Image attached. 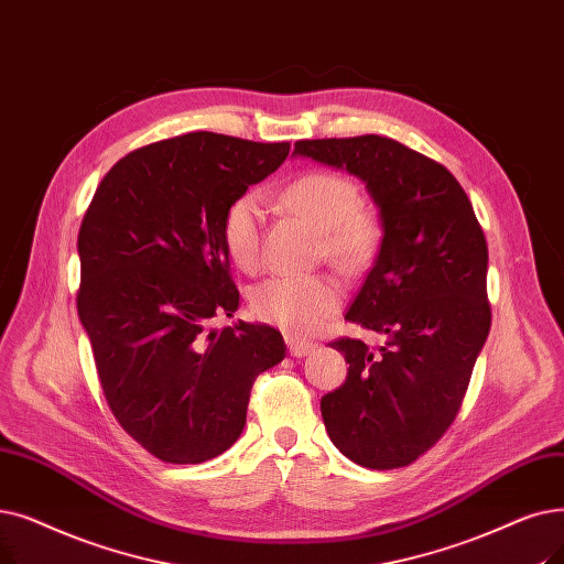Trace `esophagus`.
I'll list each match as a JSON object with an SVG mask.
<instances>
[{"label": "esophagus", "mask_w": 564, "mask_h": 564, "mask_svg": "<svg viewBox=\"0 0 564 564\" xmlns=\"http://www.w3.org/2000/svg\"><path fill=\"white\" fill-rule=\"evenodd\" d=\"M285 343H288V350H290L292 357H306V355H311L315 350V343L313 340L292 336V334L285 336Z\"/></svg>", "instance_id": "obj_1"}]
</instances>
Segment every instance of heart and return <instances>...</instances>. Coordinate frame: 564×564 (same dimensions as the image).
I'll use <instances>...</instances> for the list:
<instances>
[{"instance_id":"1","label":"heart","mask_w":564,"mask_h":564,"mask_svg":"<svg viewBox=\"0 0 564 564\" xmlns=\"http://www.w3.org/2000/svg\"><path fill=\"white\" fill-rule=\"evenodd\" d=\"M281 203L317 228V253L340 272H359L376 256L382 232L380 216L369 203L359 200V186L350 177L311 170L283 186ZM221 232L230 260L243 272H256L262 262L258 195H239L224 216ZM338 300V285L329 276H274L253 290L251 311L267 325L304 334L329 317Z\"/></svg>"}]
</instances>
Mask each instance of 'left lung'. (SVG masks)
Masks as SVG:
<instances>
[{
    "label": "left lung",
    "mask_w": 564,
    "mask_h": 564,
    "mask_svg": "<svg viewBox=\"0 0 564 564\" xmlns=\"http://www.w3.org/2000/svg\"><path fill=\"white\" fill-rule=\"evenodd\" d=\"M295 154L348 170L380 209V251L346 321L387 340L332 343L350 369L321 410L340 454L403 468L452 426L491 329L484 230L449 170L397 140H300Z\"/></svg>",
    "instance_id": "obj_1"
}]
</instances>
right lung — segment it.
<instances>
[{
	"mask_svg": "<svg viewBox=\"0 0 564 564\" xmlns=\"http://www.w3.org/2000/svg\"><path fill=\"white\" fill-rule=\"evenodd\" d=\"M288 142L195 131L119 159L78 235V315L119 426L165 463L237 443L256 378L285 357L279 329L237 323L228 207L285 161Z\"/></svg>",
	"mask_w": 564,
	"mask_h": 564,
	"instance_id": "add662e5",
	"label": "right lung"
}]
</instances>
